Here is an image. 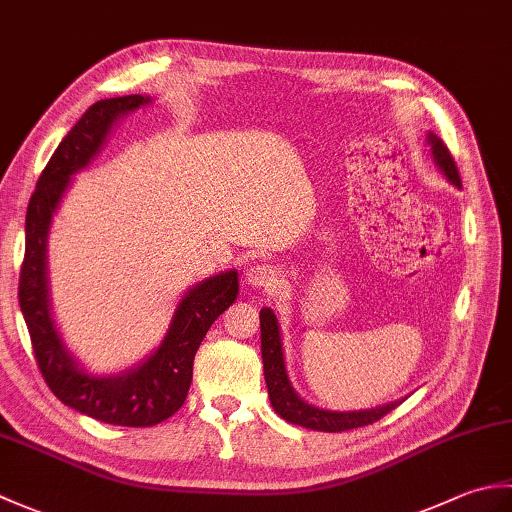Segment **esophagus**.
<instances>
[{"instance_id":"34e87169","label":"esophagus","mask_w":512,"mask_h":512,"mask_svg":"<svg viewBox=\"0 0 512 512\" xmlns=\"http://www.w3.org/2000/svg\"><path fill=\"white\" fill-rule=\"evenodd\" d=\"M246 284L250 288H266L273 290L279 284V273L268 264H255L246 270Z\"/></svg>"}]
</instances>
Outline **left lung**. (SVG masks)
<instances>
[{
  "mask_svg": "<svg viewBox=\"0 0 512 512\" xmlns=\"http://www.w3.org/2000/svg\"><path fill=\"white\" fill-rule=\"evenodd\" d=\"M427 143L431 149V158L436 162V167L444 173L453 187L462 189L458 167L449 154V149L444 147L442 140L429 132ZM259 328H262V361H264V378L268 387V398L270 405L277 411V416L284 418L286 422L299 424V427H306L312 431H325V433H339L347 429H358L365 427V424H372L380 420L391 409H396L402 400L387 402V405L372 407V409H358V411H334V409H323L312 405V402L303 400L295 387H292L286 369V358H284V343H281V332H279V321L275 312L270 308H262L259 312Z\"/></svg>",
  "mask_w": 512,
  "mask_h": 512,
  "instance_id": "obj_1",
  "label": "left lung"
}]
</instances>
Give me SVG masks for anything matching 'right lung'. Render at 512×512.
Wrapping results in <instances>:
<instances>
[{"mask_svg":"<svg viewBox=\"0 0 512 512\" xmlns=\"http://www.w3.org/2000/svg\"><path fill=\"white\" fill-rule=\"evenodd\" d=\"M151 105V96L129 94L94 103L54 151L37 180L26 211V255L19 275L24 314L37 365L63 405L118 427H154L171 418L189 394L193 358L213 321L239 295L237 270L202 279L173 310L165 339L134 367L94 374L76 358L52 317L48 279V237L72 178L101 154L116 123Z\"/></svg>","mask_w":512,"mask_h":512,"instance_id":"add662e5","label":"right lung"}]
</instances>
